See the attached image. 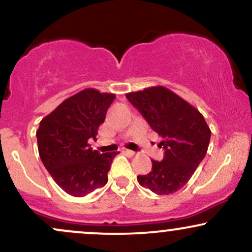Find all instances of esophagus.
Here are the masks:
<instances>
[{
    "label": "esophagus",
    "instance_id": "esophagus-1",
    "mask_svg": "<svg viewBox=\"0 0 252 252\" xmlns=\"http://www.w3.org/2000/svg\"><path fill=\"white\" fill-rule=\"evenodd\" d=\"M124 153H126V154L128 155V156H134V155L136 154V153L134 152V150H129V149H126V150H124Z\"/></svg>",
    "mask_w": 252,
    "mask_h": 252
}]
</instances>
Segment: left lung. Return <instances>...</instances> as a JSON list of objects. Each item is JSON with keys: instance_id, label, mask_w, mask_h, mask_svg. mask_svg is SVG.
<instances>
[{"instance_id": "obj_1", "label": "left lung", "mask_w": 252, "mask_h": 252, "mask_svg": "<svg viewBox=\"0 0 252 252\" xmlns=\"http://www.w3.org/2000/svg\"><path fill=\"white\" fill-rule=\"evenodd\" d=\"M126 96L163 138L160 142L164 148L163 160H152V170L138 175V184L158 195L172 194L189 182L206 155L210 126L198 109L164 86H152Z\"/></svg>"}]
</instances>
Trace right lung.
Wrapping results in <instances>:
<instances>
[{"label":"right lung","instance_id":"add662e5","mask_svg":"<svg viewBox=\"0 0 252 252\" xmlns=\"http://www.w3.org/2000/svg\"><path fill=\"white\" fill-rule=\"evenodd\" d=\"M115 97L92 88L82 90L40 122L36 130L40 158L67 194L82 198L108 182V172L118 152L99 154L92 150L89 140H96Z\"/></svg>","mask_w":252,"mask_h":252}]
</instances>
